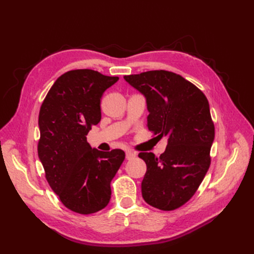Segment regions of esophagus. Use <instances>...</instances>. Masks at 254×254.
I'll use <instances>...</instances> for the list:
<instances>
[{
    "label": "esophagus",
    "mask_w": 254,
    "mask_h": 254,
    "mask_svg": "<svg viewBox=\"0 0 254 254\" xmlns=\"http://www.w3.org/2000/svg\"><path fill=\"white\" fill-rule=\"evenodd\" d=\"M135 158V153L132 152L131 150H127L126 151V159L127 160H132Z\"/></svg>",
    "instance_id": "esophagus-1"
}]
</instances>
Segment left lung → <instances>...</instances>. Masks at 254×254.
Returning a JSON list of instances; mask_svg holds the SVG:
<instances>
[{
  "label": "left lung",
  "mask_w": 254,
  "mask_h": 254,
  "mask_svg": "<svg viewBox=\"0 0 254 254\" xmlns=\"http://www.w3.org/2000/svg\"><path fill=\"white\" fill-rule=\"evenodd\" d=\"M145 96L148 130L167 146L160 157L140 152L147 166L142 196L149 205L172 211L188 202L209 170L215 136L209 102L182 76L164 70L124 76Z\"/></svg>",
  "instance_id": "left-lung-1"
}]
</instances>
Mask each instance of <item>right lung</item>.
I'll list each match as a JSON object with an SVG mask.
<instances>
[{
    "mask_svg": "<svg viewBox=\"0 0 254 254\" xmlns=\"http://www.w3.org/2000/svg\"><path fill=\"white\" fill-rule=\"evenodd\" d=\"M118 80L88 68L68 71L41 105L38 156L52 190L76 213L92 214L109 203L111 180L125 159L122 149L105 152L87 142L102 119V95Z\"/></svg>",
    "mask_w": 254,
    "mask_h": 254,
    "instance_id": "1",
    "label": "right lung"
}]
</instances>
